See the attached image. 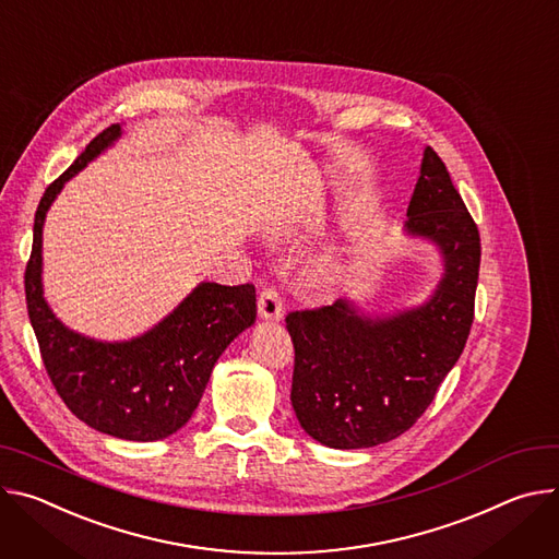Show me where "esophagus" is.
Returning a JSON list of instances; mask_svg holds the SVG:
<instances>
[{
	"label": "esophagus",
	"instance_id": "esophagus-1",
	"mask_svg": "<svg viewBox=\"0 0 559 559\" xmlns=\"http://www.w3.org/2000/svg\"><path fill=\"white\" fill-rule=\"evenodd\" d=\"M258 311L264 320H282L284 304H282V297H280L275 286L262 288L260 299H258Z\"/></svg>",
	"mask_w": 559,
	"mask_h": 559
}]
</instances>
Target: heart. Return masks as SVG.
I'll use <instances>...</instances> for the list:
<instances>
[{
  "instance_id": "obj_1",
  "label": "heart",
  "mask_w": 559,
  "mask_h": 559,
  "mask_svg": "<svg viewBox=\"0 0 559 559\" xmlns=\"http://www.w3.org/2000/svg\"><path fill=\"white\" fill-rule=\"evenodd\" d=\"M320 211H322V198H320V193H311L299 206H295V209L290 211V215L286 217V222H304L306 217H313V215H318ZM322 271H324V273H333V271H335V255H333V253H326V255L322 258Z\"/></svg>"
}]
</instances>
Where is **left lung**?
Listing matches in <instances>:
<instances>
[{
  "instance_id": "1",
  "label": "left lung",
  "mask_w": 559,
  "mask_h": 559,
  "mask_svg": "<svg viewBox=\"0 0 559 559\" xmlns=\"http://www.w3.org/2000/svg\"><path fill=\"white\" fill-rule=\"evenodd\" d=\"M406 230L436 241L444 277L424 306L366 318L348 299L286 316L295 348L290 402L301 428L331 449H368L406 432L460 359L475 313L479 230L430 146Z\"/></svg>"
}]
</instances>
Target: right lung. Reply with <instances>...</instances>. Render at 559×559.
Returning a JSON list of instances; mask_svg holds the SVG:
<instances>
[{"label":"right lung","mask_w":559,"mask_h":559,"mask_svg":"<svg viewBox=\"0 0 559 559\" xmlns=\"http://www.w3.org/2000/svg\"><path fill=\"white\" fill-rule=\"evenodd\" d=\"M121 129L102 131L39 200L24 273L28 318L46 373L75 417L106 436L155 442L173 436L198 408L224 348L255 322V286L200 284L153 331L131 342H95L69 331L41 293V228L57 193L108 148Z\"/></svg>","instance_id":"1"}]
</instances>
